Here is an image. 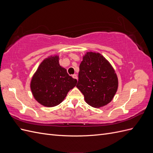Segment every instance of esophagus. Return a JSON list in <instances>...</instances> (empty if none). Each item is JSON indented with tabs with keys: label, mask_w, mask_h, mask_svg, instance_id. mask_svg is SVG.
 Listing matches in <instances>:
<instances>
[{
	"label": "esophagus",
	"mask_w": 153,
	"mask_h": 153,
	"mask_svg": "<svg viewBox=\"0 0 153 153\" xmlns=\"http://www.w3.org/2000/svg\"><path fill=\"white\" fill-rule=\"evenodd\" d=\"M72 77H73V78H75V79H76V80H77V75H76V74H75V75H73L72 76Z\"/></svg>",
	"instance_id": "34e87169"
}]
</instances>
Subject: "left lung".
I'll use <instances>...</instances> for the list:
<instances>
[{
  "label": "left lung",
  "instance_id": "1",
  "mask_svg": "<svg viewBox=\"0 0 153 153\" xmlns=\"http://www.w3.org/2000/svg\"><path fill=\"white\" fill-rule=\"evenodd\" d=\"M80 64L76 87L85 102L99 108L111 102L118 89V78L109 61L98 52H87Z\"/></svg>",
  "mask_w": 153,
  "mask_h": 153
}]
</instances>
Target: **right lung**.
Segmentation results:
<instances>
[{"label": "right lung", "mask_w": 153, "mask_h": 153, "mask_svg": "<svg viewBox=\"0 0 153 153\" xmlns=\"http://www.w3.org/2000/svg\"><path fill=\"white\" fill-rule=\"evenodd\" d=\"M59 61L58 55L45 58L30 80V90L34 99L46 107H53L62 103L77 83L65 68L60 66Z\"/></svg>", "instance_id": "1"}]
</instances>
